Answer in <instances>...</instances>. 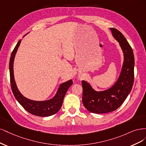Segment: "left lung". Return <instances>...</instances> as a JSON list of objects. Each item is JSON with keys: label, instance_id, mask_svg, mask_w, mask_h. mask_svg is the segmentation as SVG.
I'll list each match as a JSON object with an SVG mask.
<instances>
[{"label": "left lung", "instance_id": "1", "mask_svg": "<svg viewBox=\"0 0 146 146\" xmlns=\"http://www.w3.org/2000/svg\"><path fill=\"white\" fill-rule=\"evenodd\" d=\"M110 30L123 51L124 61L117 82L106 91L96 92L90 84L82 81V103L88 111L94 113H105L116 110L124 102L133 85L135 59L133 50L119 30L114 28H110Z\"/></svg>", "mask_w": 146, "mask_h": 146}]
</instances>
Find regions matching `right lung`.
I'll list each match as a JSON object with an SVG mask.
<instances>
[{
  "label": "right lung",
  "instance_id": "right-lung-1",
  "mask_svg": "<svg viewBox=\"0 0 146 146\" xmlns=\"http://www.w3.org/2000/svg\"><path fill=\"white\" fill-rule=\"evenodd\" d=\"M21 40L18 41L15 48H14L11 54L9 64L10 74V83L13 95L19 103L30 113L38 116H49L56 113L62 107L64 96L70 86L73 84L72 80H69L60 86L56 96L50 100L45 101H32L23 96L18 90L15 81L13 73V62L15 56Z\"/></svg>",
  "mask_w": 146,
  "mask_h": 146
}]
</instances>
